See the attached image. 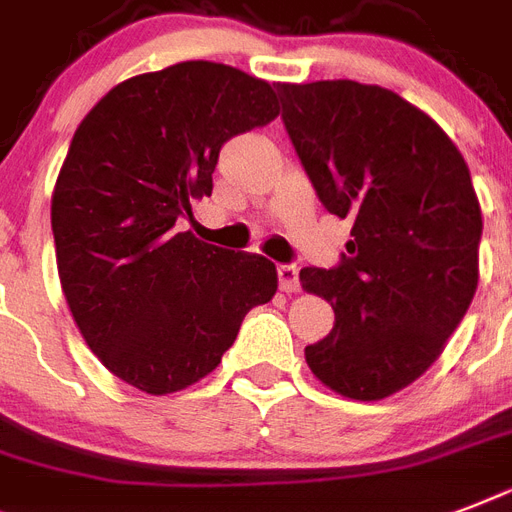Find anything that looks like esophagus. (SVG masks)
Here are the masks:
<instances>
[{
  "mask_svg": "<svg viewBox=\"0 0 512 512\" xmlns=\"http://www.w3.org/2000/svg\"><path fill=\"white\" fill-rule=\"evenodd\" d=\"M279 287L281 292H297L300 289V271L297 265H279Z\"/></svg>",
  "mask_w": 512,
  "mask_h": 512,
  "instance_id": "obj_1",
  "label": "esophagus"
}]
</instances>
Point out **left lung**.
I'll use <instances>...</instances> for the list:
<instances>
[{
    "instance_id": "obj_1",
    "label": "left lung",
    "mask_w": 512,
    "mask_h": 512,
    "mask_svg": "<svg viewBox=\"0 0 512 512\" xmlns=\"http://www.w3.org/2000/svg\"><path fill=\"white\" fill-rule=\"evenodd\" d=\"M284 127L321 204L350 217L337 268H303L335 327L305 348L311 372L356 401L412 385L478 287L481 204L449 135L401 95L350 79L279 84Z\"/></svg>"
}]
</instances>
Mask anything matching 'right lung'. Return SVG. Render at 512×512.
<instances>
[{"instance_id": "add662e5", "label": "right lung", "mask_w": 512, "mask_h": 512, "mask_svg": "<svg viewBox=\"0 0 512 512\" xmlns=\"http://www.w3.org/2000/svg\"><path fill=\"white\" fill-rule=\"evenodd\" d=\"M276 116L268 82L185 60L116 84L76 127L52 191L60 287L84 342L132 388L164 396L207 377L276 295L271 260L175 231L212 193L225 140Z\"/></svg>"}]
</instances>
